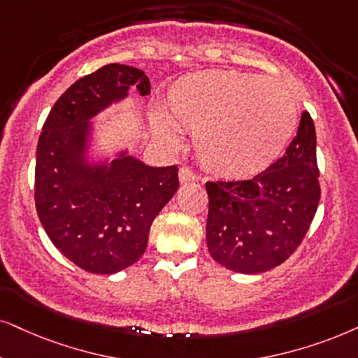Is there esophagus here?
<instances>
[{"label": "esophagus", "mask_w": 358, "mask_h": 358, "mask_svg": "<svg viewBox=\"0 0 358 358\" xmlns=\"http://www.w3.org/2000/svg\"><path fill=\"white\" fill-rule=\"evenodd\" d=\"M178 176H180V182H182V183L194 182V178H196V175H194L192 169H188V166H183V169H180Z\"/></svg>", "instance_id": "esophagus-1"}]
</instances>
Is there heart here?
Listing matches in <instances>:
<instances>
[{
  "mask_svg": "<svg viewBox=\"0 0 358 358\" xmlns=\"http://www.w3.org/2000/svg\"><path fill=\"white\" fill-rule=\"evenodd\" d=\"M164 115L153 117L155 137L178 147L177 130L194 134V152L211 173L251 178L286 150L297 127L292 90L278 79L238 71H201L171 85Z\"/></svg>",
  "mask_w": 358,
  "mask_h": 358,
  "instance_id": "obj_1",
  "label": "heart"
}]
</instances>
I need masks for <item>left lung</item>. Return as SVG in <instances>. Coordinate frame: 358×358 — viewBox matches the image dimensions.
<instances>
[{"label": "left lung", "instance_id": "1", "mask_svg": "<svg viewBox=\"0 0 358 358\" xmlns=\"http://www.w3.org/2000/svg\"><path fill=\"white\" fill-rule=\"evenodd\" d=\"M206 244L234 273L259 274L282 264L304 239L320 200L315 127L302 112L284 157L251 180L208 182Z\"/></svg>", "mask_w": 358, "mask_h": 358}]
</instances>
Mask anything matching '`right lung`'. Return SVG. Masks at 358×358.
<instances>
[{
  "mask_svg": "<svg viewBox=\"0 0 358 358\" xmlns=\"http://www.w3.org/2000/svg\"><path fill=\"white\" fill-rule=\"evenodd\" d=\"M135 87L150 94L145 72L107 64L76 80L44 122L36 150L34 200L54 246L80 269L114 274L147 250L155 216L178 189V166H148L120 152L90 165V119Z\"/></svg>",
  "mask_w": 358,
  "mask_h": 358,
  "instance_id": "add662e5",
  "label": "right lung"
}]
</instances>
